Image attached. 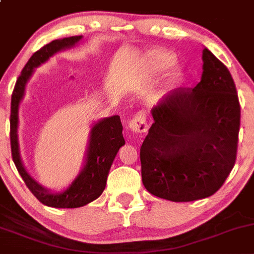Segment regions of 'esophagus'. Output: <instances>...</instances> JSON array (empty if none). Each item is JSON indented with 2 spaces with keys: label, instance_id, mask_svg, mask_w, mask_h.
Returning <instances> with one entry per match:
<instances>
[{
  "label": "esophagus",
  "instance_id": "34e87169",
  "mask_svg": "<svg viewBox=\"0 0 254 254\" xmlns=\"http://www.w3.org/2000/svg\"><path fill=\"white\" fill-rule=\"evenodd\" d=\"M129 127L136 134H145L148 130L147 122H146V117L142 113H137L136 116L130 120Z\"/></svg>",
  "mask_w": 254,
  "mask_h": 254
}]
</instances>
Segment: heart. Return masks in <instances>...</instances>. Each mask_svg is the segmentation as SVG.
I'll list each match as a JSON object with an SVG mask.
<instances>
[{"label": "heart", "instance_id": "obj_1", "mask_svg": "<svg viewBox=\"0 0 254 254\" xmlns=\"http://www.w3.org/2000/svg\"><path fill=\"white\" fill-rule=\"evenodd\" d=\"M175 62V57L170 52L165 50H151L146 53L141 62V68H142V74L145 78L154 79L163 70L172 66ZM180 73L176 69H172L169 73L165 75L164 86L170 87L178 81Z\"/></svg>", "mask_w": 254, "mask_h": 254}]
</instances>
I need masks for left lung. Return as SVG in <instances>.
Instances as JSON below:
<instances>
[{
  "mask_svg": "<svg viewBox=\"0 0 254 254\" xmlns=\"http://www.w3.org/2000/svg\"><path fill=\"white\" fill-rule=\"evenodd\" d=\"M192 89L169 92L151 111L154 123L140 149L142 183L173 202L214 194L236 161L241 108L229 69L205 49Z\"/></svg>",
  "mask_w": 254,
  "mask_h": 254,
  "instance_id": "left-lung-1",
  "label": "left lung"
}]
</instances>
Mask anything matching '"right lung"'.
<instances>
[{
  "label": "right lung",
  "instance_id": "add662e5",
  "mask_svg": "<svg viewBox=\"0 0 254 254\" xmlns=\"http://www.w3.org/2000/svg\"><path fill=\"white\" fill-rule=\"evenodd\" d=\"M81 39L82 36L80 35L53 40L52 42L36 51L21 70L19 78L15 82L10 101V149L13 162L31 193L42 204L53 208H78L98 198L106 188L107 176L112 163L119 148L125 145V140L123 137V125L119 116L109 117L96 123L90 132L84 168L75 180L63 192H51L42 188L26 172L21 162L18 142V112L20 101L23 100L25 93L26 82L31 78L35 68L46 62L55 53L75 46Z\"/></svg>",
  "mask_w": 254,
  "mask_h": 254
}]
</instances>
